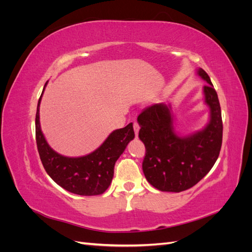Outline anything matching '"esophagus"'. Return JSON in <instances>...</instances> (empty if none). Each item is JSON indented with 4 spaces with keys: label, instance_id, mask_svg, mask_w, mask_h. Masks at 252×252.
Listing matches in <instances>:
<instances>
[{
    "label": "esophagus",
    "instance_id": "esophagus-1",
    "mask_svg": "<svg viewBox=\"0 0 252 252\" xmlns=\"http://www.w3.org/2000/svg\"><path fill=\"white\" fill-rule=\"evenodd\" d=\"M133 129H134L135 135H138V133H139V130H140V125H139L138 122H133Z\"/></svg>",
    "mask_w": 252,
    "mask_h": 252
}]
</instances>
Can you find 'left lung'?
<instances>
[{
    "mask_svg": "<svg viewBox=\"0 0 252 252\" xmlns=\"http://www.w3.org/2000/svg\"><path fill=\"white\" fill-rule=\"evenodd\" d=\"M200 77L205 102L210 107V122L202 131L186 138L173 132L172 118L164 104H155L142 110L138 122L139 138L145 145L143 172L150 184L161 191L181 192L197 184L217 162L223 140L222 112L216 89L202 68Z\"/></svg>",
    "mask_w": 252,
    "mask_h": 252,
    "instance_id": "1",
    "label": "left lung"
}]
</instances>
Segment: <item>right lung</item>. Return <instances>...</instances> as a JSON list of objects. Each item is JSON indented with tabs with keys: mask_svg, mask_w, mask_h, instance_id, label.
Segmentation results:
<instances>
[{
	"mask_svg": "<svg viewBox=\"0 0 252 252\" xmlns=\"http://www.w3.org/2000/svg\"><path fill=\"white\" fill-rule=\"evenodd\" d=\"M42 94L35 114V141L44 169L67 191L85 196L104 193L112 181L117 159L134 138L132 123L114 130L93 154L82 158H66L49 147L41 131L39 112Z\"/></svg>",
	"mask_w": 252,
	"mask_h": 252,
	"instance_id": "add662e5",
	"label": "right lung"
}]
</instances>
